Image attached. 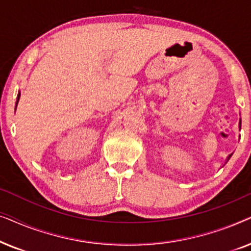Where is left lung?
<instances>
[{"mask_svg": "<svg viewBox=\"0 0 251 251\" xmlns=\"http://www.w3.org/2000/svg\"><path fill=\"white\" fill-rule=\"evenodd\" d=\"M239 129H241V119H240V122H239ZM231 156H232V154H229V155L227 156V159H226V162H227V161L231 159ZM225 162V163H226Z\"/></svg>", "mask_w": 251, "mask_h": 251, "instance_id": "1", "label": "left lung"}]
</instances>
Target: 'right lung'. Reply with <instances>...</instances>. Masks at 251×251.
<instances>
[{
  "instance_id": "right-lung-1",
  "label": "right lung",
  "mask_w": 251,
  "mask_h": 251,
  "mask_svg": "<svg viewBox=\"0 0 251 251\" xmlns=\"http://www.w3.org/2000/svg\"><path fill=\"white\" fill-rule=\"evenodd\" d=\"M19 98H20V91L18 92V96H17V101H16V108H17V105H18V101H19Z\"/></svg>"
}]
</instances>
